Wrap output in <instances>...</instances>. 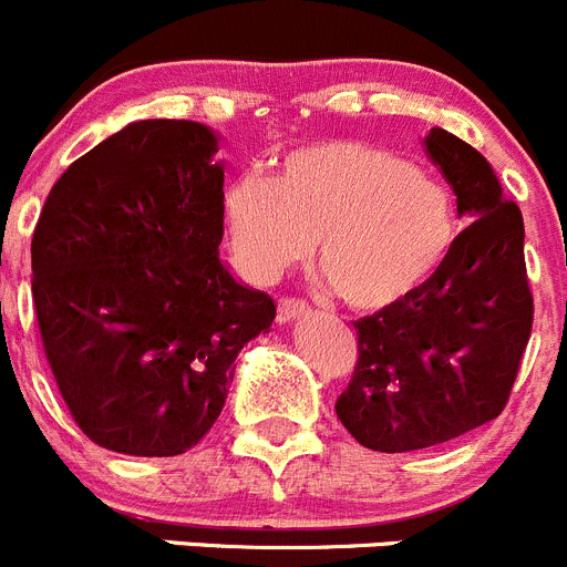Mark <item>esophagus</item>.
<instances>
[{"instance_id": "34e87169", "label": "esophagus", "mask_w": 567, "mask_h": 567, "mask_svg": "<svg viewBox=\"0 0 567 567\" xmlns=\"http://www.w3.org/2000/svg\"><path fill=\"white\" fill-rule=\"evenodd\" d=\"M302 313H308V306L302 300H297V297H284V300L278 302V322L281 324L295 322Z\"/></svg>"}]
</instances>
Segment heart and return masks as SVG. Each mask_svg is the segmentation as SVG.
<instances>
[{"label":"heart","instance_id":"obj_1","mask_svg":"<svg viewBox=\"0 0 567 567\" xmlns=\"http://www.w3.org/2000/svg\"><path fill=\"white\" fill-rule=\"evenodd\" d=\"M239 261L272 276L311 250L352 308L419 289L455 243L450 193L378 145L328 140L289 151L272 178L243 173L223 195Z\"/></svg>","mask_w":567,"mask_h":567}]
</instances>
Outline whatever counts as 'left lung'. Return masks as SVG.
Here are the masks:
<instances>
[{"mask_svg":"<svg viewBox=\"0 0 567 567\" xmlns=\"http://www.w3.org/2000/svg\"><path fill=\"white\" fill-rule=\"evenodd\" d=\"M424 148L468 226L419 289L355 322L358 363L336 416L374 452L427 450L496 419L532 333L520 209L461 137L430 128Z\"/></svg>","mask_w":567,"mask_h":567,"instance_id":"1","label":"left lung"}]
</instances>
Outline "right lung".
<instances>
[{
	"mask_svg": "<svg viewBox=\"0 0 567 567\" xmlns=\"http://www.w3.org/2000/svg\"><path fill=\"white\" fill-rule=\"evenodd\" d=\"M220 134L134 121L74 162L32 234V300L71 416L134 457L193 450L220 416L239 350L276 319L220 259Z\"/></svg>",
	"mask_w": 567,
	"mask_h": 567,
	"instance_id": "add662e5",
	"label": "right lung"
}]
</instances>
